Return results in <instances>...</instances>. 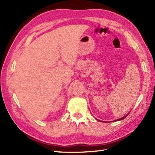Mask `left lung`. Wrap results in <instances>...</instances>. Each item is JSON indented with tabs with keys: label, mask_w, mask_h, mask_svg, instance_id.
Listing matches in <instances>:
<instances>
[{
	"label": "left lung",
	"mask_w": 155,
	"mask_h": 155,
	"mask_svg": "<svg viewBox=\"0 0 155 155\" xmlns=\"http://www.w3.org/2000/svg\"><path fill=\"white\" fill-rule=\"evenodd\" d=\"M128 114H129V113H128ZM128 114H127V115H125V116H124V117H123V118H119V119H117V120H115L117 121V120H123V119H124V118H126V117L128 116ZM101 122H103V121H101ZM103 122H104V121H103Z\"/></svg>",
	"instance_id": "left-lung-1"
}]
</instances>
